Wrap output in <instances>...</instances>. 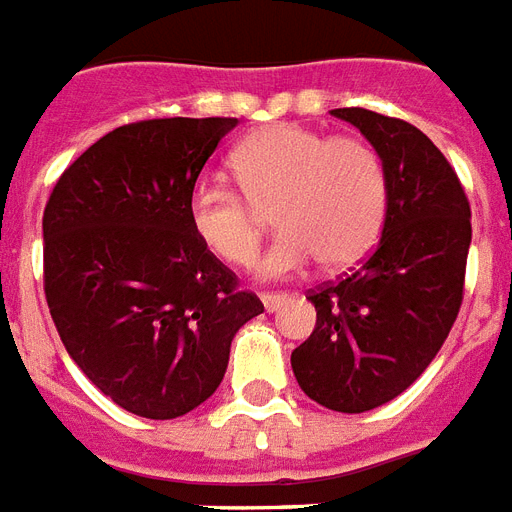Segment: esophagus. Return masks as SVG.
<instances>
[{
  "mask_svg": "<svg viewBox=\"0 0 512 512\" xmlns=\"http://www.w3.org/2000/svg\"><path fill=\"white\" fill-rule=\"evenodd\" d=\"M261 301H264V306H267V312H277L285 301H288V293H261Z\"/></svg>",
  "mask_w": 512,
  "mask_h": 512,
  "instance_id": "esophagus-1",
  "label": "esophagus"
}]
</instances>
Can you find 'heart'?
Returning <instances> with one entry per match:
<instances>
[{
    "label": "heart",
    "mask_w": 512,
    "mask_h": 512,
    "mask_svg": "<svg viewBox=\"0 0 512 512\" xmlns=\"http://www.w3.org/2000/svg\"><path fill=\"white\" fill-rule=\"evenodd\" d=\"M230 166L237 190L203 182L190 195L192 232L216 259L251 267L267 214L282 230L264 261L275 277L304 269L314 256L327 269L349 267L378 240L388 177L362 137L277 124L237 147Z\"/></svg>",
    "instance_id": "obj_1"
}]
</instances>
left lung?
Masks as SVG:
<instances>
[{"mask_svg":"<svg viewBox=\"0 0 512 512\" xmlns=\"http://www.w3.org/2000/svg\"><path fill=\"white\" fill-rule=\"evenodd\" d=\"M333 116L383 158V235L362 267L306 293L317 327L290 354L298 386L335 412H367L407 391L455 325L470 248V203L452 163L418 126L367 108Z\"/></svg>","mask_w":512,"mask_h":512,"instance_id":"obj_1","label":"left lung"}]
</instances>
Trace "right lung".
I'll return each instance as SVG.
<instances>
[{"mask_svg":"<svg viewBox=\"0 0 512 512\" xmlns=\"http://www.w3.org/2000/svg\"><path fill=\"white\" fill-rule=\"evenodd\" d=\"M237 118L118 126L44 206V296L81 372L132 415L171 420L214 394L264 304L190 224L198 174Z\"/></svg>","mask_w":512,"mask_h":512,"instance_id":"right-lung-1","label":"right lung"}]
</instances>
